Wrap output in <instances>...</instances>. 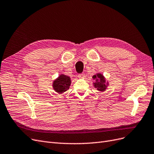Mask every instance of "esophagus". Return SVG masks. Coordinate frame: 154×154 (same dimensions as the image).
<instances>
[{
    "mask_svg": "<svg viewBox=\"0 0 154 154\" xmlns=\"http://www.w3.org/2000/svg\"><path fill=\"white\" fill-rule=\"evenodd\" d=\"M78 77H79V78H83L85 77V75L84 72H82V73L79 74V75H78Z\"/></svg>",
    "mask_w": 154,
    "mask_h": 154,
    "instance_id": "34e87169",
    "label": "esophagus"
}]
</instances>
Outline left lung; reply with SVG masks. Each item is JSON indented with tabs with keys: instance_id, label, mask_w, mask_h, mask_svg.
I'll return each mask as SVG.
<instances>
[{
	"instance_id": "obj_1",
	"label": "left lung",
	"mask_w": 154,
	"mask_h": 154,
	"mask_svg": "<svg viewBox=\"0 0 154 154\" xmlns=\"http://www.w3.org/2000/svg\"><path fill=\"white\" fill-rule=\"evenodd\" d=\"M93 79L95 82L94 83V86L96 88L97 91L104 92L106 89L108 83H106V80L104 77L102 75V74L97 73L92 76Z\"/></svg>"
}]
</instances>
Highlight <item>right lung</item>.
I'll return each mask as SVG.
<instances>
[{
	"mask_svg": "<svg viewBox=\"0 0 154 154\" xmlns=\"http://www.w3.org/2000/svg\"><path fill=\"white\" fill-rule=\"evenodd\" d=\"M71 78L64 75H60L53 83L54 89L59 94H62L67 91L70 87Z\"/></svg>",
	"mask_w": 154,
	"mask_h": 154,
	"instance_id": "obj_1",
	"label": "right lung"
}]
</instances>
